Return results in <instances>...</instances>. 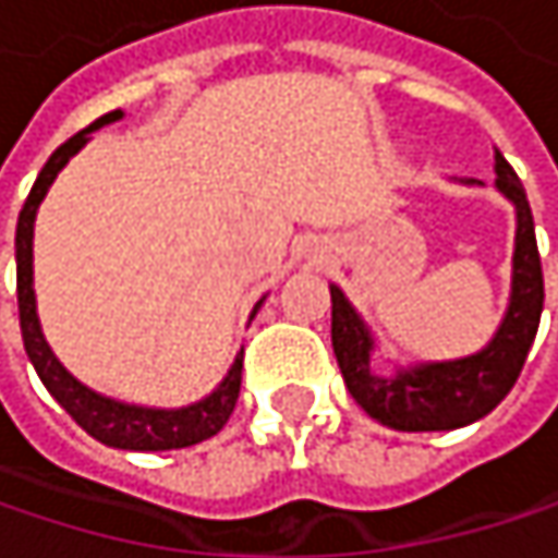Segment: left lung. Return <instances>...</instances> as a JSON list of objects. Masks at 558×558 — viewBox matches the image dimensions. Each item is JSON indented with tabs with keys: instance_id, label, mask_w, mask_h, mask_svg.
<instances>
[{
	"instance_id": "1",
	"label": "left lung",
	"mask_w": 558,
	"mask_h": 558,
	"mask_svg": "<svg viewBox=\"0 0 558 558\" xmlns=\"http://www.w3.org/2000/svg\"><path fill=\"white\" fill-rule=\"evenodd\" d=\"M495 186L517 209L510 303L495 339L456 362H423L378 375L372 368L375 339L345 293L332 283V352L355 403L378 423L403 433L459 429L488 416L517 385L543 313V265L536 252L533 213L513 168L495 151Z\"/></svg>"
}]
</instances>
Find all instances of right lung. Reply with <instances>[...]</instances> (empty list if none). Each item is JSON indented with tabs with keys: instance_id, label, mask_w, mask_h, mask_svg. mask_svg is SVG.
Returning a JSON list of instances; mask_svg holds the SVG:
<instances>
[{
	"instance_id": "add662e5",
	"label": "right lung",
	"mask_w": 558,
	"mask_h": 558,
	"mask_svg": "<svg viewBox=\"0 0 558 558\" xmlns=\"http://www.w3.org/2000/svg\"><path fill=\"white\" fill-rule=\"evenodd\" d=\"M122 109L99 116L93 125H86L83 132H76L73 138H66L54 155L48 158V165L41 168L22 213H19V229H15V275H19V323H22V339H25V352L38 372V378L45 381V388L51 390L57 403L99 442L116 446V449H135V452H165V449H186L196 446L209 436H216L239 400L242 388V355L245 349H239L229 375L222 378V385L213 390L209 397L190 403V407H177V410H158V407H135V403H122L112 397H102L86 385H80L51 352V345L45 342L41 323H38V306H35V271H32V239H35V216L38 206L48 193V186L54 183V177L63 170V165L89 142V135L109 122H119ZM265 300L255 303L252 319L258 313Z\"/></svg>"
}]
</instances>
